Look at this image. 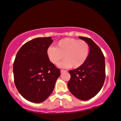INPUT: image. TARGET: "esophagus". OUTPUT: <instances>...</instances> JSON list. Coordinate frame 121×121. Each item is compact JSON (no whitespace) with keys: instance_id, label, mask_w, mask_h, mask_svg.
<instances>
[{"instance_id":"esophagus-1","label":"esophagus","mask_w":121,"mask_h":121,"mask_svg":"<svg viewBox=\"0 0 121 121\" xmlns=\"http://www.w3.org/2000/svg\"><path fill=\"white\" fill-rule=\"evenodd\" d=\"M67 71L66 70H60V73H63L65 72H67Z\"/></svg>"}]
</instances>
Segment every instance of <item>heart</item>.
Masks as SVG:
<instances>
[{
	"instance_id": "b5f03b06",
	"label": "heart",
	"mask_w": 121,
	"mask_h": 121,
	"mask_svg": "<svg viewBox=\"0 0 121 121\" xmlns=\"http://www.w3.org/2000/svg\"><path fill=\"white\" fill-rule=\"evenodd\" d=\"M89 52V45L86 41L68 38L59 40L56 47H49L47 54L54 65H58L64 57V60L60 64L61 67L77 68L85 63Z\"/></svg>"
}]
</instances>
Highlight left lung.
Listing matches in <instances>:
<instances>
[{
	"instance_id": "1",
	"label": "left lung",
	"mask_w": 121,
	"mask_h": 121,
	"mask_svg": "<svg viewBox=\"0 0 121 121\" xmlns=\"http://www.w3.org/2000/svg\"><path fill=\"white\" fill-rule=\"evenodd\" d=\"M88 44L89 52L85 63L76 69L69 70V90L76 98L87 101L100 91L104 84L105 59L100 48L88 38L79 37Z\"/></svg>"
}]
</instances>
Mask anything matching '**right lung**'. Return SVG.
Wrapping results in <instances>:
<instances>
[{"label":"right lung","instance_id":"obj_1","mask_svg":"<svg viewBox=\"0 0 121 121\" xmlns=\"http://www.w3.org/2000/svg\"><path fill=\"white\" fill-rule=\"evenodd\" d=\"M52 38H37L26 42L17 53L13 64L15 85L28 101L40 103L52 93L60 69L50 62L47 49Z\"/></svg>","mask_w":121,"mask_h":121}]
</instances>
